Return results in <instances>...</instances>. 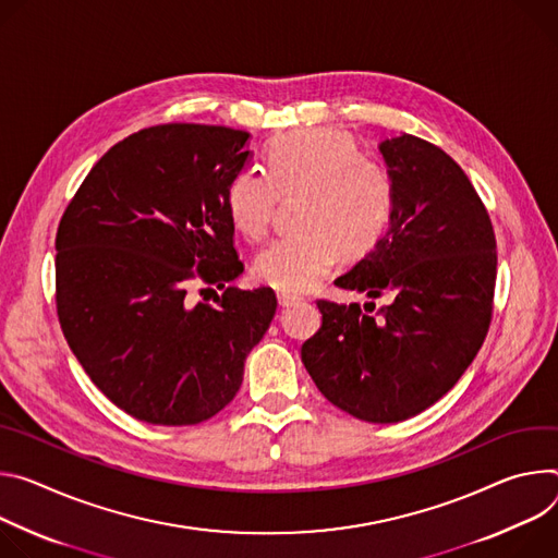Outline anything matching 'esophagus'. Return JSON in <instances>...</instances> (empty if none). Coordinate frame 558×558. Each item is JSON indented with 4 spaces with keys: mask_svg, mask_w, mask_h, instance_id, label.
I'll list each match as a JSON object with an SVG mask.
<instances>
[{
    "mask_svg": "<svg viewBox=\"0 0 558 558\" xmlns=\"http://www.w3.org/2000/svg\"><path fill=\"white\" fill-rule=\"evenodd\" d=\"M277 299H279V305H281V307H290V305H296L299 301H303V296L292 294V292H286V290H279V292H277Z\"/></svg>",
    "mask_w": 558,
    "mask_h": 558,
    "instance_id": "34e87169",
    "label": "esophagus"
}]
</instances>
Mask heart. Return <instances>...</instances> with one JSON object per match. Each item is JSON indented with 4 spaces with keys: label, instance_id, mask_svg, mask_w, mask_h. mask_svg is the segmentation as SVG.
I'll list each match as a JSON object with an SVG mask.
<instances>
[{
    "label": "heart",
    "instance_id": "b5f03b06",
    "mask_svg": "<svg viewBox=\"0 0 558 558\" xmlns=\"http://www.w3.org/2000/svg\"><path fill=\"white\" fill-rule=\"evenodd\" d=\"M266 170H239L226 191L230 223L251 241L268 234L279 197L303 193V232L257 255L253 272L262 283L288 292L311 290L330 275L341 253H367L390 223L395 185L388 168L359 155L356 144L339 133L299 129L277 137L268 146Z\"/></svg>",
    "mask_w": 558,
    "mask_h": 558
}]
</instances>
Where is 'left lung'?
<instances>
[{"label": "left lung", "mask_w": 558, "mask_h": 558, "mask_svg": "<svg viewBox=\"0 0 558 558\" xmlns=\"http://www.w3.org/2000/svg\"><path fill=\"white\" fill-rule=\"evenodd\" d=\"M395 185L386 234L335 286L388 296L317 301L301 361L322 395L367 423L405 421L454 388L492 319L497 239L461 166L414 135L379 144ZM374 307L369 308L368 305Z\"/></svg>", "instance_id": "obj_1"}]
</instances>
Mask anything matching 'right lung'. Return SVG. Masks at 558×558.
Segmentation results:
<instances>
[{"label":"right lung","mask_w":558,"mask_h":558,"mask_svg":"<svg viewBox=\"0 0 558 558\" xmlns=\"http://www.w3.org/2000/svg\"><path fill=\"white\" fill-rule=\"evenodd\" d=\"M251 133L163 123L114 144L57 228V315L90 381L153 425H195L223 410L264 339L272 288H226L243 272L226 210ZM197 278L225 292L213 304Z\"/></svg>","instance_id":"1"}]
</instances>
